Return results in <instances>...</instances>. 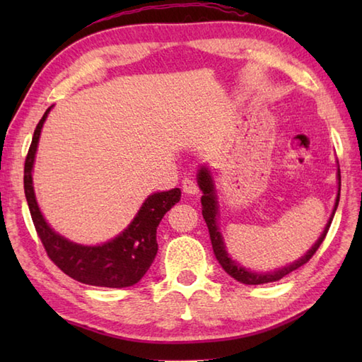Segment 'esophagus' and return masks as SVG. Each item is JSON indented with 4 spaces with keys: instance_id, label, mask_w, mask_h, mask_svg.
I'll list each match as a JSON object with an SVG mask.
<instances>
[{
    "instance_id": "1",
    "label": "esophagus",
    "mask_w": 362,
    "mask_h": 362,
    "mask_svg": "<svg viewBox=\"0 0 362 362\" xmlns=\"http://www.w3.org/2000/svg\"><path fill=\"white\" fill-rule=\"evenodd\" d=\"M182 189H183V193H187L189 196H194L199 193V188L191 177H185V179L182 180Z\"/></svg>"
}]
</instances>
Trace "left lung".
<instances>
[{
	"instance_id": "8db88e82",
	"label": "left lung",
	"mask_w": 362,
	"mask_h": 362,
	"mask_svg": "<svg viewBox=\"0 0 362 362\" xmlns=\"http://www.w3.org/2000/svg\"><path fill=\"white\" fill-rule=\"evenodd\" d=\"M337 180H339V191H337V197L334 202V209L332 216H329L327 226L324 228V232L320 233L319 240L314 243L313 247L305 253L302 258H298L294 263H291L288 266H284L281 269H276V271L272 272H257V271H250V269L241 266L240 263H236L235 259H232V257L228 255L224 238H222V233L219 232V226H218V196H216V189H214V183H213V177L210 169L206 166H201L197 173V185L199 188L202 189V216L206 222V227H209L210 232V240H211V245H213V252L216 255V259L219 261V264L222 266V269L230 275L233 276L235 280H238L240 283L244 284H264V283H272V281H279L283 276H286L288 274H291L292 271H296L300 266H303L308 263L311 259V257L316 253V250L320 247L322 241L325 240V236L328 233V228L332 226L333 216L336 213L337 205H339V196H341V171L337 169Z\"/></svg>"
}]
</instances>
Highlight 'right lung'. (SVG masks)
Masks as SVG:
<instances>
[{
  "label": "right lung",
  "mask_w": 362,
  "mask_h": 362,
  "mask_svg": "<svg viewBox=\"0 0 362 362\" xmlns=\"http://www.w3.org/2000/svg\"><path fill=\"white\" fill-rule=\"evenodd\" d=\"M49 112L51 107L38 121L25 161V194L37 235L52 263L71 279L101 288L132 286L143 279L157 255V227L166 211L180 201V189L174 188L148 196L132 222L118 236L104 244L83 245L66 240L54 232L43 218L33 183L37 146Z\"/></svg>",
  "instance_id": "obj_1"
}]
</instances>
